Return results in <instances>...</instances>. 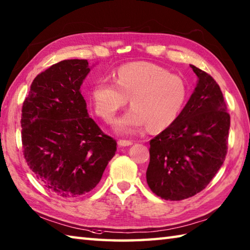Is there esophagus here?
Wrapping results in <instances>:
<instances>
[{"instance_id":"obj_1","label":"esophagus","mask_w":250,"mask_h":250,"mask_svg":"<svg viewBox=\"0 0 250 250\" xmlns=\"http://www.w3.org/2000/svg\"><path fill=\"white\" fill-rule=\"evenodd\" d=\"M119 145L121 147H128V146L133 145V141L131 140H125V139H120L119 140Z\"/></svg>"}]
</instances>
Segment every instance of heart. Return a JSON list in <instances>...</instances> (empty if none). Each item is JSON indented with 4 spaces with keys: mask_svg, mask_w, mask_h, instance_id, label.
Returning <instances> with one entry per match:
<instances>
[{
    "mask_svg": "<svg viewBox=\"0 0 250 250\" xmlns=\"http://www.w3.org/2000/svg\"><path fill=\"white\" fill-rule=\"evenodd\" d=\"M187 95V84L181 76L152 63L133 62L119 67L114 83L99 81L91 90V101L97 115L112 123L130 98L133 107L116 121L115 128L121 133H136L148 126L162 130L173 124Z\"/></svg>",
    "mask_w": 250,
    "mask_h": 250,
    "instance_id": "b5f03b06",
    "label": "heart"
}]
</instances>
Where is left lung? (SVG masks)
<instances>
[{"label":"left lung","mask_w":250,"mask_h":250,"mask_svg":"<svg viewBox=\"0 0 250 250\" xmlns=\"http://www.w3.org/2000/svg\"><path fill=\"white\" fill-rule=\"evenodd\" d=\"M198 83L173 124L150 140L147 183L166 200H183L205 189L228 152L230 117L214 79L190 65Z\"/></svg>","instance_id":"1"}]
</instances>
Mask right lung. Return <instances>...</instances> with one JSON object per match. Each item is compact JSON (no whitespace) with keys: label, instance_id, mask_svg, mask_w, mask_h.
Segmentation results:
<instances>
[{"label":"right lung","instance_id":"right-lung-1","mask_svg":"<svg viewBox=\"0 0 250 250\" xmlns=\"http://www.w3.org/2000/svg\"><path fill=\"white\" fill-rule=\"evenodd\" d=\"M87 60H64L34 79L21 109L23 157L42 186L63 198L93 189L116 141L89 117L81 86Z\"/></svg>","mask_w":250,"mask_h":250}]
</instances>
